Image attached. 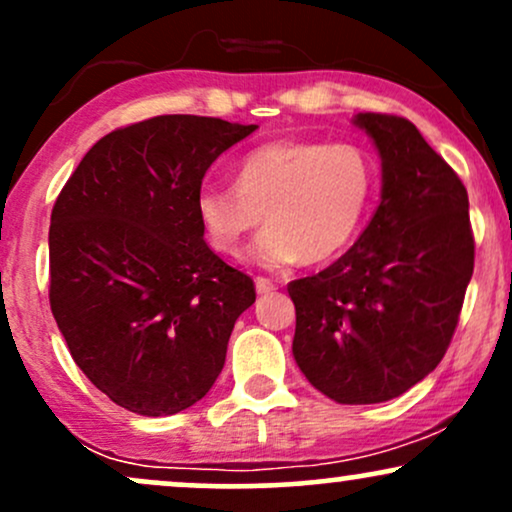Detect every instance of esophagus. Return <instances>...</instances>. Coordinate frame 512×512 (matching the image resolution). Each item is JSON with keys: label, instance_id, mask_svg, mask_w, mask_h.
<instances>
[{"label": "esophagus", "instance_id": "esophagus-1", "mask_svg": "<svg viewBox=\"0 0 512 512\" xmlns=\"http://www.w3.org/2000/svg\"><path fill=\"white\" fill-rule=\"evenodd\" d=\"M255 289H257V293H272V291H276V284L274 281H269V279H264V276H257L255 279Z\"/></svg>", "mask_w": 512, "mask_h": 512}]
</instances>
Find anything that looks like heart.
<instances>
[{"label":"heart","instance_id":"obj_1","mask_svg":"<svg viewBox=\"0 0 512 512\" xmlns=\"http://www.w3.org/2000/svg\"><path fill=\"white\" fill-rule=\"evenodd\" d=\"M378 192V166L356 144L279 139L255 146L236 163V185L204 182L195 195L202 236L221 255H238L255 238L250 260L281 269L327 262L361 233Z\"/></svg>","mask_w":512,"mask_h":512}]
</instances>
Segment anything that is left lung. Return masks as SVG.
<instances>
[{"instance_id":"obj_1","label":"left lung","mask_w":512,"mask_h":512,"mask_svg":"<svg viewBox=\"0 0 512 512\" xmlns=\"http://www.w3.org/2000/svg\"><path fill=\"white\" fill-rule=\"evenodd\" d=\"M383 161V192L361 238L289 284L293 358L339 404H375L424 380L448 351L474 272L462 180L409 120L358 113Z\"/></svg>"}]
</instances>
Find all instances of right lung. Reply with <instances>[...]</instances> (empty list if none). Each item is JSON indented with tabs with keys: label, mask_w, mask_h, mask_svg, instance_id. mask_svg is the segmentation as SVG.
Masks as SVG:
<instances>
[{
	"label": "right lung",
	"mask_w": 512,
	"mask_h": 512,
	"mask_svg": "<svg viewBox=\"0 0 512 512\" xmlns=\"http://www.w3.org/2000/svg\"><path fill=\"white\" fill-rule=\"evenodd\" d=\"M257 125L158 115L105 134L50 216V308L76 366L115 404L168 416L199 402L255 303L209 248L195 195Z\"/></svg>",
	"instance_id": "right-lung-1"
}]
</instances>
